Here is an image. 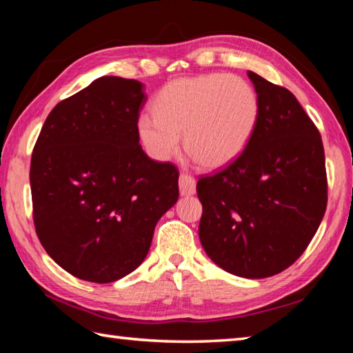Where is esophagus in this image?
<instances>
[{"instance_id": "34e87169", "label": "esophagus", "mask_w": 353, "mask_h": 353, "mask_svg": "<svg viewBox=\"0 0 353 353\" xmlns=\"http://www.w3.org/2000/svg\"><path fill=\"white\" fill-rule=\"evenodd\" d=\"M179 191L181 196H193L196 193V181L188 174H182L179 177Z\"/></svg>"}]
</instances>
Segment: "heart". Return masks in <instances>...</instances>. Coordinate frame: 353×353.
Returning a JSON list of instances; mask_svg holds the SVG:
<instances>
[{
	"instance_id": "b5f03b06",
	"label": "heart",
	"mask_w": 353,
	"mask_h": 353,
	"mask_svg": "<svg viewBox=\"0 0 353 353\" xmlns=\"http://www.w3.org/2000/svg\"><path fill=\"white\" fill-rule=\"evenodd\" d=\"M154 113L137 121L139 137L155 160H168L181 146L205 170H221L244 152L256 129L260 103L241 77L223 73L182 77L166 83Z\"/></svg>"
}]
</instances>
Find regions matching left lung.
Returning <instances> with one entry per match:
<instances>
[{
    "mask_svg": "<svg viewBox=\"0 0 353 353\" xmlns=\"http://www.w3.org/2000/svg\"><path fill=\"white\" fill-rule=\"evenodd\" d=\"M260 103L256 129L234 163L196 185L199 240L224 271L276 276L312 241L327 207L318 129L294 94L248 71Z\"/></svg>",
    "mask_w": 353,
    "mask_h": 353,
    "instance_id": "obj_1",
    "label": "left lung"
}]
</instances>
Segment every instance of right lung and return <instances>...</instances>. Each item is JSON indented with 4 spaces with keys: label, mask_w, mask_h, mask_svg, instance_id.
Masks as SVG:
<instances>
[{
    "label": "right lung",
    "mask_w": 353,
    "mask_h": 353,
    "mask_svg": "<svg viewBox=\"0 0 353 353\" xmlns=\"http://www.w3.org/2000/svg\"><path fill=\"white\" fill-rule=\"evenodd\" d=\"M143 83L103 76L48 115L31 160L34 224L59 266L110 283L139 268L159 219L179 198V172L140 146Z\"/></svg>",
    "instance_id": "right-lung-1"
}]
</instances>
